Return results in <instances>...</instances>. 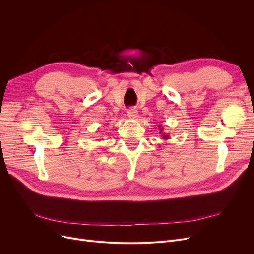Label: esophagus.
<instances>
[{
  "label": "esophagus",
  "mask_w": 254,
  "mask_h": 254,
  "mask_svg": "<svg viewBox=\"0 0 254 254\" xmlns=\"http://www.w3.org/2000/svg\"><path fill=\"white\" fill-rule=\"evenodd\" d=\"M127 116L130 119H135L138 117V110L136 108H130L127 110Z\"/></svg>",
  "instance_id": "1"
}]
</instances>
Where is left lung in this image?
Instances as JSON below:
<instances>
[{"label":"left lung","mask_w":254,"mask_h":254,"mask_svg":"<svg viewBox=\"0 0 254 254\" xmlns=\"http://www.w3.org/2000/svg\"><path fill=\"white\" fill-rule=\"evenodd\" d=\"M158 128H159V134H162L161 136L163 137V139H169V134H165L164 132V127H162V126H158Z\"/></svg>","instance_id":"left-lung-1"}]
</instances>
